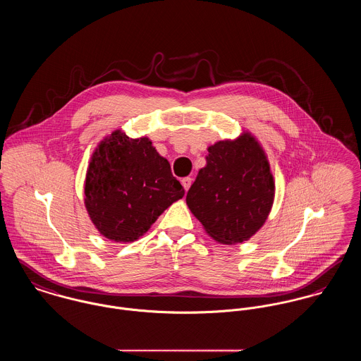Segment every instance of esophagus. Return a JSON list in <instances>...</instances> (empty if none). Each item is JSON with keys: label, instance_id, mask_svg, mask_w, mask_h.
I'll list each match as a JSON object with an SVG mask.
<instances>
[{"label": "esophagus", "instance_id": "esophagus-1", "mask_svg": "<svg viewBox=\"0 0 361 361\" xmlns=\"http://www.w3.org/2000/svg\"><path fill=\"white\" fill-rule=\"evenodd\" d=\"M190 185H192V178H183L182 179V186H183V189L188 192L189 190V188H190Z\"/></svg>", "mask_w": 361, "mask_h": 361}]
</instances>
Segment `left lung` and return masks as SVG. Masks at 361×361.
Segmentation results:
<instances>
[{"label": "left lung", "mask_w": 361, "mask_h": 361, "mask_svg": "<svg viewBox=\"0 0 361 361\" xmlns=\"http://www.w3.org/2000/svg\"><path fill=\"white\" fill-rule=\"evenodd\" d=\"M274 197L270 166L259 143L244 133L208 147L186 202L207 233L222 244L248 240L262 228Z\"/></svg>", "instance_id": "left-lung-1"}]
</instances>
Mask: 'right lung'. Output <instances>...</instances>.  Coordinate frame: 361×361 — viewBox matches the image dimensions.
Listing matches in <instances>:
<instances>
[{
    "instance_id": "add662e5",
    "label": "right lung",
    "mask_w": 361,
    "mask_h": 361,
    "mask_svg": "<svg viewBox=\"0 0 361 361\" xmlns=\"http://www.w3.org/2000/svg\"><path fill=\"white\" fill-rule=\"evenodd\" d=\"M85 207L107 238L130 243L145 234L185 189L147 137L113 132L95 150L85 178Z\"/></svg>"
}]
</instances>
